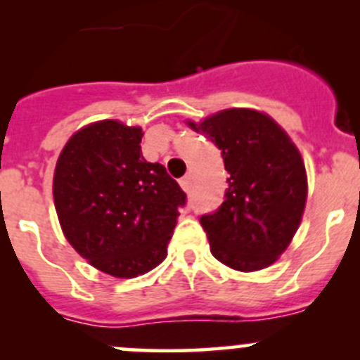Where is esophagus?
Wrapping results in <instances>:
<instances>
[{"label": "esophagus", "instance_id": "34e87169", "mask_svg": "<svg viewBox=\"0 0 360 360\" xmlns=\"http://www.w3.org/2000/svg\"><path fill=\"white\" fill-rule=\"evenodd\" d=\"M179 184H181V188H183L184 191H190V188H191V177L190 176H184V177H181V181H179Z\"/></svg>", "mask_w": 360, "mask_h": 360}]
</instances>
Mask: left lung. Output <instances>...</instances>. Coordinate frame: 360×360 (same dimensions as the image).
Returning <instances> with one entry per match:
<instances>
[{"label":"left lung","mask_w":360,"mask_h":360,"mask_svg":"<svg viewBox=\"0 0 360 360\" xmlns=\"http://www.w3.org/2000/svg\"><path fill=\"white\" fill-rule=\"evenodd\" d=\"M221 150L224 202L200 224L210 252L226 266L256 271L291 244L307 203V170L288 134L268 115L233 108L188 122Z\"/></svg>","instance_id":"8db88e82"}]
</instances>
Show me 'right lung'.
<instances>
[{"label": "right lung", "instance_id": "add662e5", "mask_svg": "<svg viewBox=\"0 0 360 360\" xmlns=\"http://www.w3.org/2000/svg\"><path fill=\"white\" fill-rule=\"evenodd\" d=\"M143 130L116 120L83 127L60 151L53 202L69 244L92 266L134 278L167 256L186 193L146 162Z\"/></svg>", "mask_w": 360, "mask_h": 360}]
</instances>
